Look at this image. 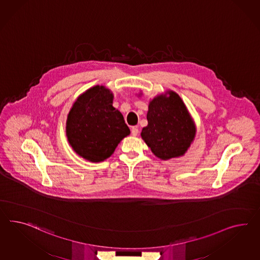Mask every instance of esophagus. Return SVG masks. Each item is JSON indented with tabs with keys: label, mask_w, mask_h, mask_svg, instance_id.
<instances>
[{
	"label": "esophagus",
	"mask_w": 260,
	"mask_h": 260,
	"mask_svg": "<svg viewBox=\"0 0 260 260\" xmlns=\"http://www.w3.org/2000/svg\"><path fill=\"white\" fill-rule=\"evenodd\" d=\"M131 134H132V136H134V137L138 136V134H139V129H138L137 127H132V129H131Z\"/></svg>",
	"instance_id": "34e87169"
}]
</instances>
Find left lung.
<instances>
[{
  "mask_svg": "<svg viewBox=\"0 0 260 260\" xmlns=\"http://www.w3.org/2000/svg\"><path fill=\"white\" fill-rule=\"evenodd\" d=\"M166 94L158 95L150 102L148 125L141 132L142 140L162 160L183 155L196 134L192 118L179 95L172 90Z\"/></svg>",
  "mask_w": 260,
  "mask_h": 260,
  "instance_id": "left-lung-1",
  "label": "left lung"
}]
</instances>
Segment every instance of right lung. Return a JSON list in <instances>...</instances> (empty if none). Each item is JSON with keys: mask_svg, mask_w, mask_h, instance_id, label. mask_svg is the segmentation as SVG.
<instances>
[{"mask_svg": "<svg viewBox=\"0 0 260 260\" xmlns=\"http://www.w3.org/2000/svg\"><path fill=\"white\" fill-rule=\"evenodd\" d=\"M113 97L104 86L90 87L74 102L68 115L69 143L75 153L90 162L108 158L130 134L123 116L112 106Z\"/></svg>", "mask_w": 260, "mask_h": 260, "instance_id": "1", "label": "right lung"}]
</instances>
